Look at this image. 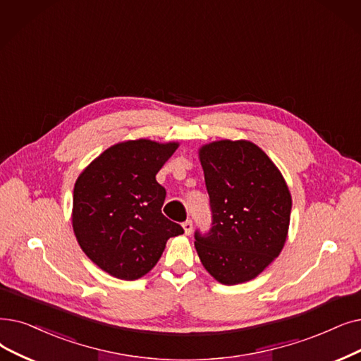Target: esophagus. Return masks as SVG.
<instances>
[{
  "label": "esophagus",
  "mask_w": 361,
  "mask_h": 361,
  "mask_svg": "<svg viewBox=\"0 0 361 361\" xmlns=\"http://www.w3.org/2000/svg\"><path fill=\"white\" fill-rule=\"evenodd\" d=\"M183 228H184V233L187 234V236H189V234L193 230V221H192V219H185V221L183 223Z\"/></svg>",
  "instance_id": "1"
}]
</instances>
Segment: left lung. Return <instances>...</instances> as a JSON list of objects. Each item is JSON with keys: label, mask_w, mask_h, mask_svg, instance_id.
<instances>
[{"label": "left lung", "mask_w": 361, "mask_h": 361, "mask_svg": "<svg viewBox=\"0 0 361 361\" xmlns=\"http://www.w3.org/2000/svg\"><path fill=\"white\" fill-rule=\"evenodd\" d=\"M212 212L208 233L195 231L207 271L223 285L255 279L286 242L292 199L277 166L257 145L221 140L202 146Z\"/></svg>", "instance_id": "8db88e82"}]
</instances>
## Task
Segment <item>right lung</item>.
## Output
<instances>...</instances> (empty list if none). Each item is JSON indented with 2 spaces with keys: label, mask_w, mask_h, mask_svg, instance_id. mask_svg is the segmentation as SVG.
Instances as JSON below:
<instances>
[{
  "label": "right lung",
  "mask_w": 361,
  "mask_h": 361,
  "mask_svg": "<svg viewBox=\"0 0 361 361\" xmlns=\"http://www.w3.org/2000/svg\"><path fill=\"white\" fill-rule=\"evenodd\" d=\"M177 147L146 138L118 143L78 177L72 211L76 240L111 276H145L159 261L166 240L184 233L162 214L166 190L156 181Z\"/></svg>",
  "instance_id": "right-lung-1"
}]
</instances>
